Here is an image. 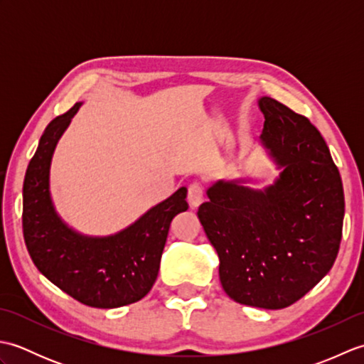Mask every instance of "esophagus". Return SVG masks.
Returning <instances> with one entry per match:
<instances>
[{
  "mask_svg": "<svg viewBox=\"0 0 364 364\" xmlns=\"http://www.w3.org/2000/svg\"><path fill=\"white\" fill-rule=\"evenodd\" d=\"M205 198L203 188L198 183H192L188 189V202L191 208H198Z\"/></svg>",
  "mask_w": 364,
  "mask_h": 364,
  "instance_id": "34e87169",
  "label": "esophagus"
}]
</instances>
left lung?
Wrapping results in <instances>:
<instances>
[{
    "mask_svg": "<svg viewBox=\"0 0 364 364\" xmlns=\"http://www.w3.org/2000/svg\"><path fill=\"white\" fill-rule=\"evenodd\" d=\"M259 145L278 175L215 180L198 219L219 255L222 288L237 304L282 310L333 266L344 220L341 176L321 133L270 97Z\"/></svg>",
    "mask_w": 364,
    "mask_h": 364,
    "instance_id": "left-lung-1",
    "label": "left lung"
}]
</instances>
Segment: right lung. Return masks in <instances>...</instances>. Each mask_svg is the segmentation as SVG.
<instances>
[{"label":"right lung","instance_id":"right-lung-1","mask_svg":"<svg viewBox=\"0 0 364 364\" xmlns=\"http://www.w3.org/2000/svg\"><path fill=\"white\" fill-rule=\"evenodd\" d=\"M81 105L51 120L38 141L23 183V235L36 267L59 289L87 306H125L156 282L170 223L189 208L188 189L180 188L114 235L89 236L68 225L54 206L50 170Z\"/></svg>","mask_w":364,"mask_h":364}]
</instances>
